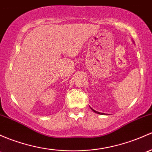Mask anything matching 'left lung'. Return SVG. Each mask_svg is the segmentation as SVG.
I'll return each instance as SVG.
<instances>
[{"label":"left lung","mask_w":152,"mask_h":152,"mask_svg":"<svg viewBox=\"0 0 152 152\" xmlns=\"http://www.w3.org/2000/svg\"><path fill=\"white\" fill-rule=\"evenodd\" d=\"M91 109H92V111H94V112H95V113H96V114H103V113H100V112H98V111H95V110H94V109H92V108H91Z\"/></svg>","instance_id":"obj_1"}]
</instances>
